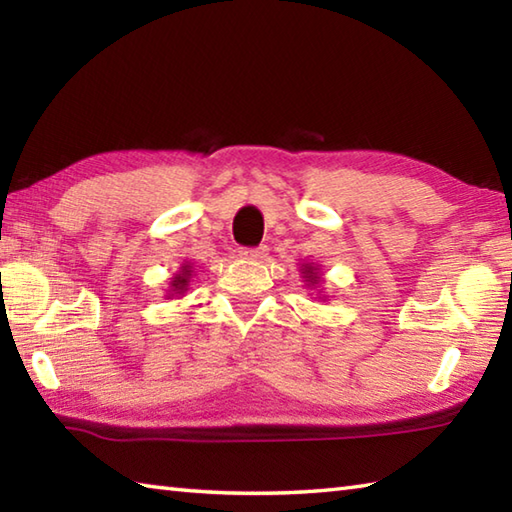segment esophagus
Here are the masks:
<instances>
[{"instance_id":"34e87169","label":"esophagus","mask_w":512,"mask_h":512,"mask_svg":"<svg viewBox=\"0 0 512 512\" xmlns=\"http://www.w3.org/2000/svg\"><path fill=\"white\" fill-rule=\"evenodd\" d=\"M268 253L266 246H242L239 248V255L246 259H264Z\"/></svg>"}]
</instances>
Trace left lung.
I'll return each mask as SVG.
<instances>
[{
  "mask_svg": "<svg viewBox=\"0 0 512 512\" xmlns=\"http://www.w3.org/2000/svg\"><path fill=\"white\" fill-rule=\"evenodd\" d=\"M306 275H308V281H312V284H314V281H317V277H314V270H312V268H306Z\"/></svg>",
  "mask_w": 512,
  "mask_h": 512,
  "instance_id": "left-lung-1",
  "label": "left lung"
}]
</instances>
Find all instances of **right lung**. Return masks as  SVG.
I'll return each instance as SVG.
<instances>
[{
    "label": "right lung",
    "instance_id": "right-lung-1",
    "mask_svg": "<svg viewBox=\"0 0 512 512\" xmlns=\"http://www.w3.org/2000/svg\"><path fill=\"white\" fill-rule=\"evenodd\" d=\"M189 275H191L189 266H182V273L171 281V286L176 288V290H184V288H187V284H189Z\"/></svg>",
    "mask_w": 512,
    "mask_h": 512
}]
</instances>
